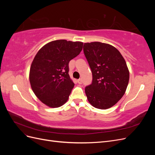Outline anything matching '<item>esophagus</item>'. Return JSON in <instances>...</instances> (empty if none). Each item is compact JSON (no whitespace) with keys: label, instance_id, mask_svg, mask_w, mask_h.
<instances>
[{"label":"esophagus","instance_id":"esophagus-1","mask_svg":"<svg viewBox=\"0 0 155 155\" xmlns=\"http://www.w3.org/2000/svg\"><path fill=\"white\" fill-rule=\"evenodd\" d=\"M78 83L79 84H81L82 83V79H79L78 80Z\"/></svg>","mask_w":155,"mask_h":155}]
</instances>
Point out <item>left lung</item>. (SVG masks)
Instances as JSON below:
<instances>
[{
    "label": "left lung",
    "instance_id": "1",
    "mask_svg": "<svg viewBox=\"0 0 155 155\" xmlns=\"http://www.w3.org/2000/svg\"><path fill=\"white\" fill-rule=\"evenodd\" d=\"M83 51L92 74V84L85 88L88 101L97 109H109L127 87L129 71L125 61L114 46L100 42L85 43Z\"/></svg>",
    "mask_w": 155,
    "mask_h": 155
}]
</instances>
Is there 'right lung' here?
I'll return each mask as SVG.
<instances>
[{
    "label": "right lung",
    "mask_w": 155,
    "mask_h": 155,
    "mask_svg": "<svg viewBox=\"0 0 155 155\" xmlns=\"http://www.w3.org/2000/svg\"><path fill=\"white\" fill-rule=\"evenodd\" d=\"M83 43L64 39L51 41L37 53L31 63L29 79L38 99L51 108L64 105L74 87L68 74V63L80 54Z\"/></svg>",
    "instance_id": "add662e5"
}]
</instances>
